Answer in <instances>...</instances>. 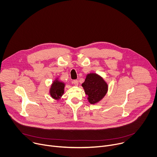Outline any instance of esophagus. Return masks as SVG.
I'll return each mask as SVG.
<instances>
[{
  "label": "esophagus",
  "mask_w": 157,
  "mask_h": 157,
  "mask_svg": "<svg viewBox=\"0 0 157 157\" xmlns=\"http://www.w3.org/2000/svg\"><path fill=\"white\" fill-rule=\"evenodd\" d=\"M73 83H74V84H75V86H78V80H74V81H73Z\"/></svg>",
  "instance_id": "esophagus-1"
}]
</instances>
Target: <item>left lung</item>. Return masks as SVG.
I'll return each instance as SVG.
<instances>
[{"mask_svg":"<svg viewBox=\"0 0 157 157\" xmlns=\"http://www.w3.org/2000/svg\"><path fill=\"white\" fill-rule=\"evenodd\" d=\"M87 100L91 104L101 101L108 91V84L100 75L91 73L86 75L84 82L82 84Z\"/></svg>","mask_w":157,"mask_h":157,"instance_id":"left-lung-1","label":"left lung"}]
</instances>
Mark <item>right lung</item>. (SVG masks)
Returning a JSON list of instances; mask_svg holds the SVG:
<instances>
[{"label": "right lung", "mask_w": 157, "mask_h": 157, "mask_svg": "<svg viewBox=\"0 0 157 157\" xmlns=\"http://www.w3.org/2000/svg\"><path fill=\"white\" fill-rule=\"evenodd\" d=\"M65 83L59 80L58 78H56L51 84L49 93L51 97L55 100H59L64 94V89L65 87Z\"/></svg>", "instance_id": "obj_1"}]
</instances>
